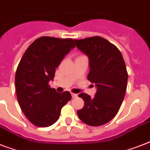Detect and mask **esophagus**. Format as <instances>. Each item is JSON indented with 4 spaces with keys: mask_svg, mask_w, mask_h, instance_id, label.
<instances>
[{
    "mask_svg": "<svg viewBox=\"0 0 150 150\" xmlns=\"http://www.w3.org/2000/svg\"><path fill=\"white\" fill-rule=\"evenodd\" d=\"M71 97H72L73 98H77L78 94H74V93H71Z\"/></svg>",
    "mask_w": 150,
    "mask_h": 150,
    "instance_id": "34e87169",
    "label": "esophagus"
}]
</instances>
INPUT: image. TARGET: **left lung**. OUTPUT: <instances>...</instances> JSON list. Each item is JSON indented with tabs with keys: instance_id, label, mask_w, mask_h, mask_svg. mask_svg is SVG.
<instances>
[{
	"instance_id": "8db88e82",
	"label": "left lung",
	"mask_w": 150,
	"mask_h": 150,
	"mask_svg": "<svg viewBox=\"0 0 150 150\" xmlns=\"http://www.w3.org/2000/svg\"><path fill=\"white\" fill-rule=\"evenodd\" d=\"M75 46L89 59L88 80L94 83V98L81 93L85 105L77 111L79 119L94 127L111 120L119 111L125 96L128 74L120 51L100 36L74 40Z\"/></svg>"
}]
</instances>
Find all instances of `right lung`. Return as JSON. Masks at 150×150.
I'll return each instance as SVG.
<instances>
[{
  "label": "right lung",
  "mask_w": 150,
  "mask_h": 150,
  "mask_svg": "<svg viewBox=\"0 0 150 150\" xmlns=\"http://www.w3.org/2000/svg\"><path fill=\"white\" fill-rule=\"evenodd\" d=\"M74 47L72 39L42 36L30 44L21 58L15 75L17 100L26 118L36 127L55 124L62 107L71 100L69 91L58 93L49 82Z\"/></svg>",
  "instance_id": "right-lung-1"
}]
</instances>
